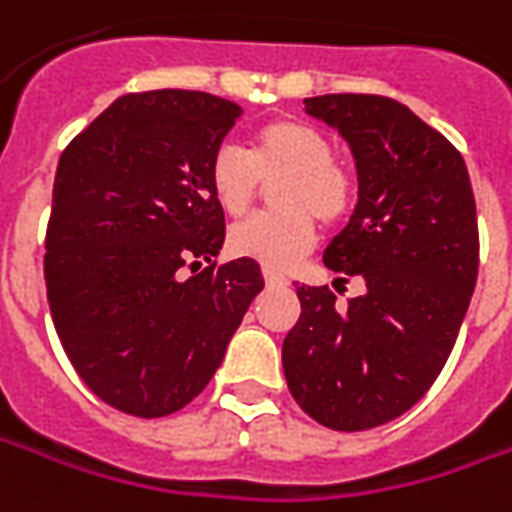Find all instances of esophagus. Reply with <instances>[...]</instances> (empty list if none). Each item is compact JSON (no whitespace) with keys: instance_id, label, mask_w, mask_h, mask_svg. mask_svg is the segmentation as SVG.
<instances>
[{"instance_id":"obj_1","label":"esophagus","mask_w":512,"mask_h":512,"mask_svg":"<svg viewBox=\"0 0 512 512\" xmlns=\"http://www.w3.org/2000/svg\"><path fill=\"white\" fill-rule=\"evenodd\" d=\"M263 280H266V285H269V288H277V285H288V280H285L283 274H277V271H271V269H263Z\"/></svg>"}]
</instances>
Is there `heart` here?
Wrapping results in <instances>:
<instances>
[{
	"label": "heart",
	"mask_w": 512,
	"mask_h": 512,
	"mask_svg": "<svg viewBox=\"0 0 512 512\" xmlns=\"http://www.w3.org/2000/svg\"><path fill=\"white\" fill-rule=\"evenodd\" d=\"M333 156L328 134L288 117L260 125L249 154L221 145L212 154L207 179L215 204L232 218L255 204L263 184L284 179L274 187L277 212L235 224L229 229V252L266 269H285L314 246V218L325 227L344 221L356 204L358 184Z\"/></svg>",
	"instance_id": "heart-1"
}]
</instances>
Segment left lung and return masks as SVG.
<instances>
[{"label": "left lung", "instance_id": "8db88e82", "mask_svg": "<svg viewBox=\"0 0 512 512\" xmlns=\"http://www.w3.org/2000/svg\"><path fill=\"white\" fill-rule=\"evenodd\" d=\"M305 111L356 159V210L322 260L367 291L339 308L328 285L297 288L285 381L316 423L375 429L429 392L457 342L479 269L474 190L460 151L398 100L305 97Z\"/></svg>", "mask_w": 512, "mask_h": 512}]
</instances>
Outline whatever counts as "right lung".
I'll return each instance as SVG.
<instances>
[{
  "mask_svg": "<svg viewBox=\"0 0 512 512\" xmlns=\"http://www.w3.org/2000/svg\"><path fill=\"white\" fill-rule=\"evenodd\" d=\"M241 114L207 92L123 95L61 154L50 314L83 384L125 415L193 401L263 291L255 260L215 266L227 232L207 168Z\"/></svg>",
  "mask_w": 512,
  "mask_h": 512,
  "instance_id": "obj_1",
  "label": "right lung"
}]
</instances>
